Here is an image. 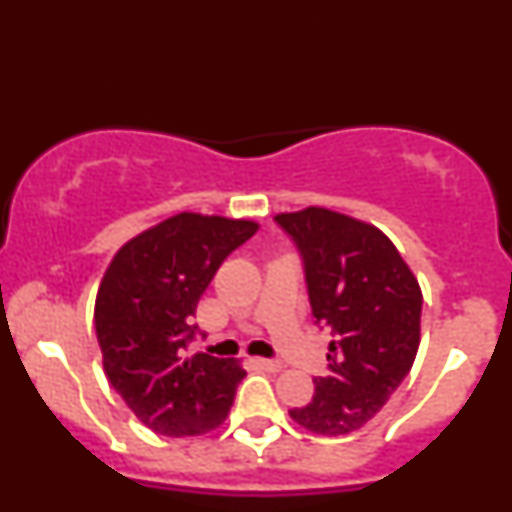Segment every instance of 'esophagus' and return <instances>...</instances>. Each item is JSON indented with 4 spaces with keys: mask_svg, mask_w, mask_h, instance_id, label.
Instances as JSON below:
<instances>
[{
    "mask_svg": "<svg viewBox=\"0 0 512 512\" xmlns=\"http://www.w3.org/2000/svg\"><path fill=\"white\" fill-rule=\"evenodd\" d=\"M257 365L266 369V371H273V374H275V371H282V367H284L280 360H268V358H259Z\"/></svg>",
    "mask_w": 512,
    "mask_h": 512,
    "instance_id": "1",
    "label": "esophagus"
}]
</instances>
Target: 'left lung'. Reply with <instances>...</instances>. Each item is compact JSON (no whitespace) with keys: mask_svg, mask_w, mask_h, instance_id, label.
Wrapping results in <instances>:
<instances>
[{"mask_svg":"<svg viewBox=\"0 0 512 512\" xmlns=\"http://www.w3.org/2000/svg\"><path fill=\"white\" fill-rule=\"evenodd\" d=\"M275 221L304 259L315 324L336 333L329 374L313 378V401L288 414L313 434L360 430L414 365L421 286L385 232L365 221L318 206Z\"/></svg>","mask_w":512,"mask_h":512,"instance_id":"obj_1","label":"left lung"}]
</instances>
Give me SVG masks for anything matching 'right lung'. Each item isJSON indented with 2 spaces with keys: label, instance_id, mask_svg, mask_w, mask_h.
Listing matches in <instances>:
<instances>
[{
  "label": "right lung",
  "instance_id": "1",
  "mask_svg": "<svg viewBox=\"0 0 512 512\" xmlns=\"http://www.w3.org/2000/svg\"><path fill=\"white\" fill-rule=\"evenodd\" d=\"M255 221L181 212L118 250L102 277L94 322L102 367L138 421L194 436L226 421L246 371L232 358L185 356L203 291Z\"/></svg>",
  "mask_w": 512,
  "mask_h": 512
}]
</instances>
